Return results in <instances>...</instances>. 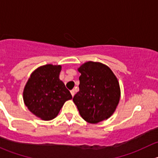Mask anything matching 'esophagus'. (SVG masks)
<instances>
[{"instance_id":"34e87169","label":"esophagus","mask_w":158,"mask_h":158,"mask_svg":"<svg viewBox=\"0 0 158 158\" xmlns=\"http://www.w3.org/2000/svg\"><path fill=\"white\" fill-rule=\"evenodd\" d=\"M70 92H71V95H72V96H74V95H75V90L74 89H73V90H71L70 91Z\"/></svg>"}]
</instances>
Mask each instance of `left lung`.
I'll use <instances>...</instances> for the list:
<instances>
[{
    "instance_id": "8db88e82",
    "label": "left lung",
    "mask_w": 158,
    "mask_h": 158,
    "mask_svg": "<svg viewBox=\"0 0 158 158\" xmlns=\"http://www.w3.org/2000/svg\"><path fill=\"white\" fill-rule=\"evenodd\" d=\"M79 91L73 97L82 118L95 124L109 118L120 99V87L113 72L106 65L87 62L78 69Z\"/></svg>"
}]
</instances>
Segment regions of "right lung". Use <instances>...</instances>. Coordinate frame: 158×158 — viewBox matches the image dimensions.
<instances>
[{
  "label": "right lung",
  "instance_id": "right-lung-1",
  "mask_svg": "<svg viewBox=\"0 0 158 158\" xmlns=\"http://www.w3.org/2000/svg\"><path fill=\"white\" fill-rule=\"evenodd\" d=\"M61 66L48 64L39 67L28 79L23 101L28 109L45 121L56 117L65 102L72 99L70 92L59 79Z\"/></svg>",
  "mask_w": 158,
  "mask_h": 158
}]
</instances>
